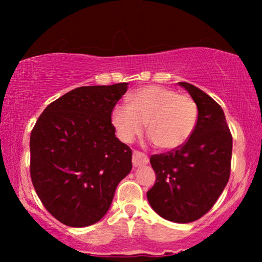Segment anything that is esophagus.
Segmentation results:
<instances>
[{
    "label": "esophagus",
    "instance_id": "1",
    "mask_svg": "<svg viewBox=\"0 0 262 262\" xmlns=\"http://www.w3.org/2000/svg\"><path fill=\"white\" fill-rule=\"evenodd\" d=\"M148 162H149V159L145 154L137 151V150L134 151V156H132V164H134V167L143 166V164H146Z\"/></svg>",
    "mask_w": 262,
    "mask_h": 262
}]
</instances>
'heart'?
Listing matches in <instances>:
<instances>
[{"label": "heart", "mask_w": 262, "mask_h": 262, "mask_svg": "<svg viewBox=\"0 0 262 262\" xmlns=\"http://www.w3.org/2000/svg\"><path fill=\"white\" fill-rule=\"evenodd\" d=\"M198 123V106L187 94L161 85H146L130 96V105L119 103L112 111V124L125 143L142 135L148 125L154 144L178 149L191 138Z\"/></svg>", "instance_id": "obj_1"}]
</instances>
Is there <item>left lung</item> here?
<instances>
[{"label": "left lung", "mask_w": 262, "mask_h": 262, "mask_svg": "<svg viewBox=\"0 0 262 262\" xmlns=\"http://www.w3.org/2000/svg\"><path fill=\"white\" fill-rule=\"evenodd\" d=\"M198 106L191 138L171 151L150 157L156 182L146 192L164 220L191 223L210 211L230 177L232 137L222 107L202 89L179 82Z\"/></svg>", "instance_id": "obj_1"}]
</instances>
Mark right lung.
Returning <instances> with one entry per match:
<instances>
[{
  "label": "right lung",
  "instance_id": "right-lung-1",
  "mask_svg": "<svg viewBox=\"0 0 262 262\" xmlns=\"http://www.w3.org/2000/svg\"><path fill=\"white\" fill-rule=\"evenodd\" d=\"M126 91V82L73 89L46 107L31 132L32 184L45 209L68 227L101 220L131 171L132 150L111 120Z\"/></svg>",
  "mask_w": 262,
  "mask_h": 262
}]
</instances>
